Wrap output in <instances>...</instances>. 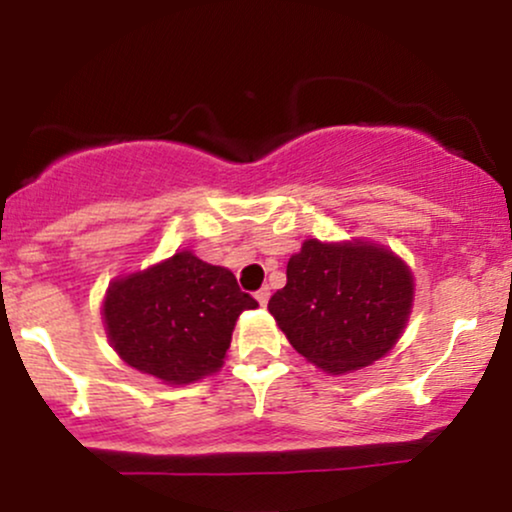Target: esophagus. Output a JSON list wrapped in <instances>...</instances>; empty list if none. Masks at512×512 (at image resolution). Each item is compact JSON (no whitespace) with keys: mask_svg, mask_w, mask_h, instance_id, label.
<instances>
[{"mask_svg":"<svg viewBox=\"0 0 512 512\" xmlns=\"http://www.w3.org/2000/svg\"><path fill=\"white\" fill-rule=\"evenodd\" d=\"M255 298H257V303H260L262 308H264V305L269 303V289H260V291L255 293Z\"/></svg>","mask_w":512,"mask_h":512,"instance_id":"esophagus-1","label":"esophagus"}]
</instances>
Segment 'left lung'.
I'll list each match as a JSON object with an SVG mask.
<instances>
[{"label": "left lung", "mask_w": 512, "mask_h": 512, "mask_svg": "<svg viewBox=\"0 0 512 512\" xmlns=\"http://www.w3.org/2000/svg\"><path fill=\"white\" fill-rule=\"evenodd\" d=\"M414 301V276L375 243L305 240L269 313L298 354L332 375L366 368L397 344Z\"/></svg>", "instance_id": "left-lung-1"}]
</instances>
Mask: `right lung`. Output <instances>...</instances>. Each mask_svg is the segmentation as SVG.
Instances as JSON below:
<instances>
[{
    "instance_id": "add662e5",
    "label": "right lung",
    "mask_w": 512,
    "mask_h": 512,
    "mask_svg": "<svg viewBox=\"0 0 512 512\" xmlns=\"http://www.w3.org/2000/svg\"><path fill=\"white\" fill-rule=\"evenodd\" d=\"M252 308L257 301L240 291L233 272L182 250L146 272L115 279L103 320L127 366L185 385L223 366L238 315Z\"/></svg>"
}]
</instances>
